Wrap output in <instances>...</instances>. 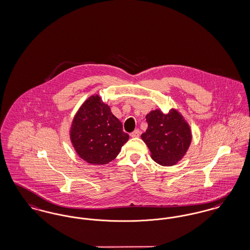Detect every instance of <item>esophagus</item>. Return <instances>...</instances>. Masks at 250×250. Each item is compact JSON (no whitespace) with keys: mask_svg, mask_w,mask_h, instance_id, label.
<instances>
[{"mask_svg":"<svg viewBox=\"0 0 250 250\" xmlns=\"http://www.w3.org/2000/svg\"><path fill=\"white\" fill-rule=\"evenodd\" d=\"M140 133H141V131H139V130H135V131H133L131 132V137H133V138L139 137V136H140Z\"/></svg>","mask_w":250,"mask_h":250,"instance_id":"1","label":"esophagus"}]
</instances>
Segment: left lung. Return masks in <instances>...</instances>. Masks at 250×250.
Returning a JSON list of instances; mask_svg holds the SVG:
<instances>
[{
    "mask_svg": "<svg viewBox=\"0 0 250 250\" xmlns=\"http://www.w3.org/2000/svg\"><path fill=\"white\" fill-rule=\"evenodd\" d=\"M147 129L141 135L152 159L162 166H173L184 157L192 139L191 130L174 109L165 115L160 110L146 116Z\"/></svg>",
    "mask_w": 250,
    "mask_h": 250,
    "instance_id": "8db88e82",
    "label": "left lung"
}]
</instances>
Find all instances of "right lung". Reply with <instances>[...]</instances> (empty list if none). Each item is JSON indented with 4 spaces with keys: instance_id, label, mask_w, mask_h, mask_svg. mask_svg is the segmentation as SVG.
I'll list each match as a JSON object with an SVG mask.
<instances>
[{
    "instance_id": "add662e5",
    "label": "right lung",
    "mask_w": 250,
    "mask_h": 250,
    "mask_svg": "<svg viewBox=\"0 0 250 250\" xmlns=\"http://www.w3.org/2000/svg\"><path fill=\"white\" fill-rule=\"evenodd\" d=\"M71 142L81 158L93 165H104L118 156L129 139L122 123L98 95L90 97L73 119Z\"/></svg>"
}]
</instances>
